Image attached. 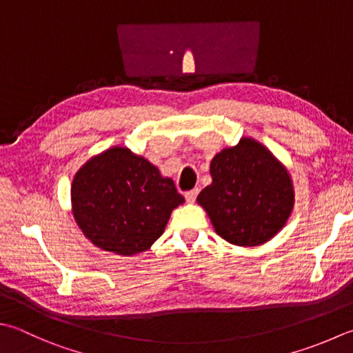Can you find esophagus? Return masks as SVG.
Listing matches in <instances>:
<instances>
[{
    "mask_svg": "<svg viewBox=\"0 0 353 353\" xmlns=\"http://www.w3.org/2000/svg\"><path fill=\"white\" fill-rule=\"evenodd\" d=\"M196 195H198V189H192V190H189V192H185V194H184V198L188 199L189 203H194V201H195V198H196Z\"/></svg>",
    "mask_w": 353,
    "mask_h": 353,
    "instance_id": "obj_1",
    "label": "esophagus"
}]
</instances>
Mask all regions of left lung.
I'll return each instance as SVG.
<instances>
[{
	"label": "left lung",
	"mask_w": 353,
	"mask_h": 353,
	"mask_svg": "<svg viewBox=\"0 0 353 353\" xmlns=\"http://www.w3.org/2000/svg\"><path fill=\"white\" fill-rule=\"evenodd\" d=\"M212 184L196 198L216 234L235 245L274 238L294 209L292 179L281 163L252 138L224 149L210 163Z\"/></svg>",
	"instance_id": "1"
}]
</instances>
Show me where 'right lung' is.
<instances>
[{
  "mask_svg": "<svg viewBox=\"0 0 353 353\" xmlns=\"http://www.w3.org/2000/svg\"><path fill=\"white\" fill-rule=\"evenodd\" d=\"M72 210L79 229L103 250L135 255L163 235L184 203L170 178L125 148L89 159L73 178Z\"/></svg>",
  "mask_w": 353,
  "mask_h": 353,
  "instance_id": "obj_1",
  "label": "right lung"
}]
</instances>
